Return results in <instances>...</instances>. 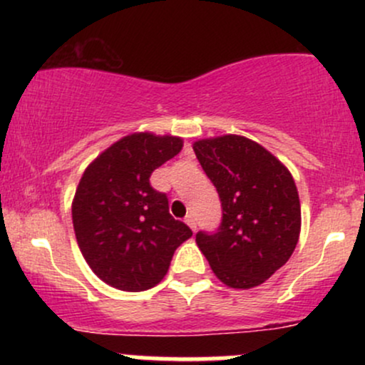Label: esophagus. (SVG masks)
Returning a JSON list of instances; mask_svg holds the SVG:
<instances>
[{"instance_id":"1","label":"esophagus","mask_w":365,"mask_h":365,"mask_svg":"<svg viewBox=\"0 0 365 365\" xmlns=\"http://www.w3.org/2000/svg\"><path fill=\"white\" fill-rule=\"evenodd\" d=\"M185 223L190 226L192 228V232H195V228H197V223H195V220H194V216L192 215H188L187 217H185Z\"/></svg>"}]
</instances>
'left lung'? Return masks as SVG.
Listing matches in <instances>:
<instances>
[{
	"instance_id": "obj_1",
	"label": "left lung",
	"mask_w": 365,
	"mask_h": 365,
	"mask_svg": "<svg viewBox=\"0 0 365 365\" xmlns=\"http://www.w3.org/2000/svg\"><path fill=\"white\" fill-rule=\"evenodd\" d=\"M194 150L223 209L220 228L197 233V245L225 284L259 287L287 264L299 242L293 177L269 150L242 135L197 140Z\"/></svg>"
}]
</instances>
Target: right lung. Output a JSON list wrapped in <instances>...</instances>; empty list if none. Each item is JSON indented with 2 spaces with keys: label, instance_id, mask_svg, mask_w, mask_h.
<instances>
[{
  "label": "right lung",
  "instance_id": "right-lung-1",
  "mask_svg": "<svg viewBox=\"0 0 365 365\" xmlns=\"http://www.w3.org/2000/svg\"><path fill=\"white\" fill-rule=\"evenodd\" d=\"M180 137L132 133L83 171L72 204L77 244L91 269L123 292H144L165 278L177 247L192 237L170 215L168 197L150 175L182 150Z\"/></svg>",
  "mask_w": 365,
  "mask_h": 365
}]
</instances>
